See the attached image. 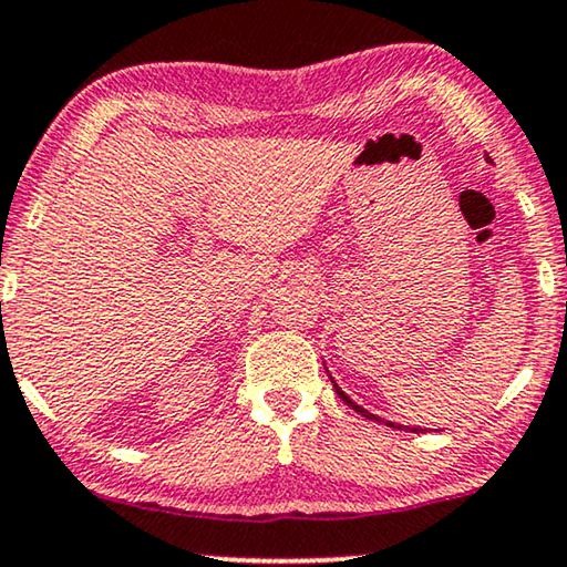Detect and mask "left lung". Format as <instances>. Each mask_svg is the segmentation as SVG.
Masks as SVG:
<instances>
[{"mask_svg": "<svg viewBox=\"0 0 567 567\" xmlns=\"http://www.w3.org/2000/svg\"><path fill=\"white\" fill-rule=\"evenodd\" d=\"M485 158H488V156H485ZM333 390H337V393H339V398H341V401H344V403L349 405V409H354L357 413H360V416H364V419H370V421H380L378 416H372V413H370V411H364V409H362V405H357V403L352 401V398H349V395L344 393V390H341V388H337V382H333ZM388 426H393V429H403L401 424H393V421H388ZM411 432H424V429H411Z\"/></svg>", "mask_w": 567, "mask_h": 567, "instance_id": "1", "label": "left lung"}]
</instances>
